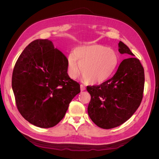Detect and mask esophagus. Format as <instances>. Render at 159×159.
<instances>
[{
	"instance_id": "1",
	"label": "esophagus",
	"mask_w": 159,
	"mask_h": 159,
	"mask_svg": "<svg viewBox=\"0 0 159 159\" xmlns=\"http://www.w3.org/2000/svg\"><path fill=\"white\" fill-rule=\"evenodd\" d=\"M80 90H81V91H83L85 90V88L83 85H80Z\"/></svg>"
}]
</instances>
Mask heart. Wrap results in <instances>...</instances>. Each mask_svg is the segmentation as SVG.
Returning <instances> with one entry per match:
<instances>
[{
  "mask_svg": "<svg viewBox=\"0 0 159 159\" xmlns=\"http://www.w3.org/2000/svg\"><path fill=\"white\" fill-rule=\"evenodd\" d=\"M119 57L113 50L101 44H89L76 48L68 57V74L75 80L80 69L85 83L102 84L116 70Z\"/></svg>",
  "mask_w": 159,
  "mask_h": 159,
  "instance_id": "b5f03b06",
  "label": "heart"
}]
</instances>
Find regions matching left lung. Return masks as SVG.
<instances>
[{
    "instance_id": "left-lung-1",
    "label": "left lung",
    "mask_w": 159,
    "mask_h": 159,
    "mask_svg": "<svg viewBox=\"0 0 159 159\" xmlns=\"http://www.w3.org/2000/svg\"><path fill=\"white\" fill-rule=\"evenodd\" d=\"M120 54H127L111 78L98 86H88L91 95L88 113L99 127L109 129L121 125L131 117L140 105L145 84L140 61L120 41Z\"/></svg>"
}]
</instances>
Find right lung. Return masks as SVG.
<instances>
[{"instance_id": "add662e5", "label": "right lung", "mask_w": 159, "mask_h": 159, "mask_svg": "<svg viewBox=\"0 0 159 159\" xmlns=\"http://www.w3.org/2000/svg\"><path fill=\"white\" fill-rule=\"evenodd\" d=\"M66 56L51 40L38 39L23 50L14 66L12 88L22 116L41 128L64 118L80 85L68 74Z\"/></svg>"}]
</instances>
